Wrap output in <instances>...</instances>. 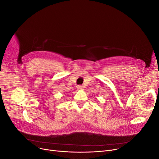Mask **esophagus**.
<instances>
[{"label": "esophagus", "instance_id": "34e87169", "mask_svg": "<svg viewBox=\"0 0 159 159\" xmlns=\"http://www.w3.org/2000/svg\"><path fill=\"white\" fill-rule=\"evenodd\" d=\"M77 88H78V89H84V86H83V85H79L77 86Z\"/></svg>", "mask_w": 159, "mask_h": 159}]
</instances>
